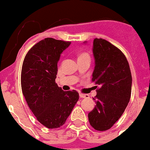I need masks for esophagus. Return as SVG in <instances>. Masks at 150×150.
Listing matches in <instances>:
<instances>
[{"mask_svg":"<svg viewBox=\"0 0 150 150\" xmlns=\"http://www.w3.org/2000/svg\"><path fill=\"white\" fill-rule=\"evenodd\" d=\"M79 96H80V98H88L89 97V95H87V94H83V93H80L79 94Z\"/></svg>","mask_w":150,"mask_h":150,"instance_id":"34e87169","label":"esophagus"}]
</instances>
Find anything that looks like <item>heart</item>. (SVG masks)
Here are the masks:
<instances>
[{
    "label": "heart",
    "instance_id": "b5f03b06",
    "mask_svg": "<svg viewBox=\"0 0 150 150\" xmlns=\"http://www.w3.org/2000/svg\"><path fill=\"white\" fill-rule=\"evenodd\" d=\"M83 57H89V54L86 52H81V53L79 54V57H78V58H83Z\"/></svg>",
    "mask_w": 150,
    "mask_h": 150
}]
</instances>
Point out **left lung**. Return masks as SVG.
<instances>
[{
    "label": "left lung",
    "instance_id": "1",
    "mask_svg": "<svg viewBox=\"0 0 150 150\" xmlns=\"http://www.w3.org/2000/svg\"><path fill=\"white\" fill-rule=\"evenodd\" d=\"M95 57L92 81L96 86V105L88 114L89 122L97 131L110 129L120 118L129 102L132 73L125 54L104 39L96 38L93 48Z\"/></svg>",
    "mask_w": 150,
    "mask_h": 150
}]
</instances>
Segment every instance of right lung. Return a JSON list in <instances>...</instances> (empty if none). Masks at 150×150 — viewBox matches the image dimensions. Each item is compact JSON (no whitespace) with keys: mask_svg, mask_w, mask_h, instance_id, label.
<instances>
[{"mask_svg":"<svg viewBox=\"0 0 150 150\" xmlns=\"http://www.w3.org/2000/svg\"><path fill=\"white\" fill-rule=\"evenodd\" d=\"M70 43L45 38L28 51L23 61L22 93L36 120L48 129L65 123L79 98L76 90L63 91L55 82L60 54Z\"/></svg>","mask_w":150,"mask_h":150,"instance_id":"add662e5","label":"right lung"}]
</instances>
